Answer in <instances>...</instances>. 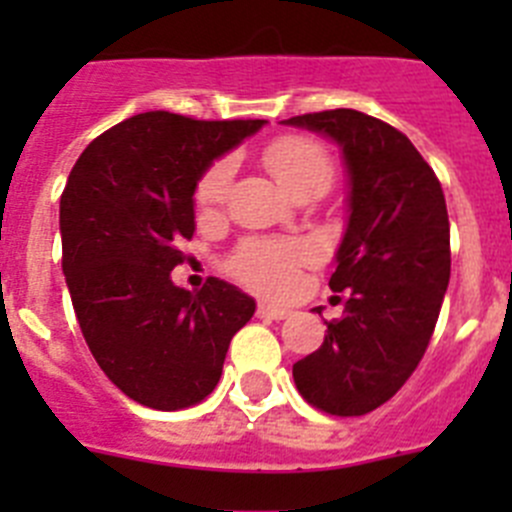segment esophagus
I'll return each instance as SVG.
<instances>
[{
  "label": "esophagus",
  "mask_w": 512,
  "mask_h": 512,
  "mask_svg": "<svg viewBox=\"0 0 512 512\" xmlns=\"http://www.w3.org/2000/svg\"><path fill=\"white\" fill-rule=\"evenodd\" d=\"M259 318L284 320V318H289V310H287V307H277V305H269V302H261V305H259Z\"/></svg>",
  "instance_id": "34e87169"
}]
</instances>
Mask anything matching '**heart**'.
<instances>
[{"instance_id": "obj_1", "label": "heart", "mask_w": 512, "mask_h": 512, "mask_svg": "<svg viewBox=\"0 0 512 512\" xmlns=\"http://www.w3.org/2000/svg\"><path fill=\"white\" fill-rule=\"evenodd\" d=\"M266 164L274 171L287 192L310 182L328 184L330 158L325 148L307 138H284L266 151ZM235 176L233 158H223L207 169L197 187V205L202 210H215L225 202ZM310 251L297 241H269L253 238L243 243L230 259V271L248 287L264 295H287L297 284V271L305 264Z\"/></svg>"}]
</instances>
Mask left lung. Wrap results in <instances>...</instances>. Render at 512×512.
Instances as JSON below:
<instances>
[{
	"instance_id": "left-lung-1",
	"label": "left lung",
	"mask_w": 512,
	"mask_h": 512,
	"mask_svg": "<svg viewBox=\"0 0 512 512\" xmlns=\"http://www.w3.org/2000/svg\"><path fill=\"white\" fill-rule=\"evenodd\" d=\"M282 125L333 140L346 169V230L328 284L348 289V300L323 346L297 361L292 377L325 413H372L423 359L449 287L443 189L408 135L377 117L325 110Z\"/></svg>"
}]
</instances>
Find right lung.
I'll return each instance as SVG.
<instances>
[{"instance_id":"1","label":"right lung","mask_w":512,"mask_h":512,"mask_svg":"<svg viewBox=\"0 0 512 512\" xmlns=\"http://www.w3.org/2000/svg\"><path fill=\"white\" fill-rule=\"evenodd\" d=\"M264 125L143 112L92 140L71 169L58 225L76 320L107 379L146 408L205 400L256 312L223 279L189 292L171 271L194 235L200 179Z\"/></svg>"}]
</instances>
